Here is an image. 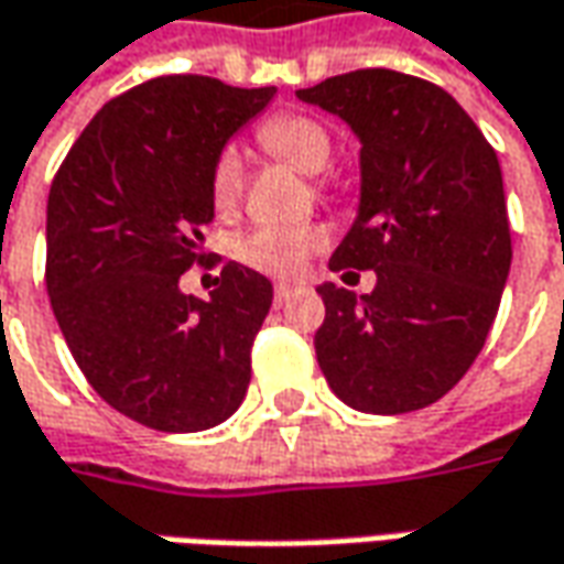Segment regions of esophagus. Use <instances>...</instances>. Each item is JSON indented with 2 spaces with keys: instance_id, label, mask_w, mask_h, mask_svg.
I'll return each mask as SVG.
<instances>
[{
  "instance_id": "1",
  "label": "esophagus",
  "mask_w": 564,
  "mask_h": 564,
  "mask_svg": "<svg viewBox=\"0 0 564 564\" xmlns=\"http://www.w3.org/2000/svg\"><path fill=\"white\" fill-rule=\"evenodd\" d=\"M290 296H293V286H290V283H278V286H274V305H278V308H281Z\"/></svg>"
}]
</instances>
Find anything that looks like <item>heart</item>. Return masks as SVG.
<instances>
[{
	"label": "heart",
	"mask_w": 564,
	"mask_h": 564,
	"mask_svg": "<svg viewBox=\"0 0 564 564\" xmlns=\"http://www.w3.org/2000/svg\"><path fill=\"white\" fill-rule=\"evenodd\" d=\"M259 147L308 177L321 174L334 155V140L327 127L308 115L268 118L259 127ZM240 193H243V159L237 155V149H224L212 167V203L218 212H234L240 203ZM324 240L327 234L315 224H262L252 227L240 240L237 256L256 271L290 278L315 249L324 246Z\"/></svg>",
	"instance_id": "1"
}]
</instances>
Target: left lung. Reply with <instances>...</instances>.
<instances>
[{"mask_svg":"<svg viewBox=\"0 0 564 564\" xmlns=\"http://www.w3.org/2000/svg\"><path fill=\"white\" fill-rule=\"evenodd\" d=\"M296 96L337 115L361 143L359 212L330 268L378 274L365 296L318 286L321 371L368 415L424 409L471 368L509 278L499 159L465 108L421 77L349 70Z\"/></svg>","mask_w":564,"mask_h":564,"instance_id":"1","label":"left lung"}]
</instances>
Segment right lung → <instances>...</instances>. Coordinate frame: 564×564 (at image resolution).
<instances>
[{"label": "right lung", "mask_w": 564, "mask_h": 564, "mask_svg": "<svg viewBox=\"0 0 564 564\" xmlns=\"http://www.w3.org/2000/svg\"><path fill=\"white\" fill-rule=\"evenodd\" d=\"M274 93L199 74L147 80L96 111L52 181L55 321L89 387L152 431H208L246 397L274 286L227 262L199 300L181 290V274L205 262L215 159Z\"/></svg>", "instance_id": "right-lung-1"}]
</instances>
